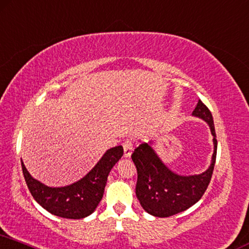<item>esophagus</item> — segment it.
Listing matches in <instances>:
<instances>
[{
	"mask_svg": "<svg viewBox=\"0 0 249 249\" xmlns=\"http://www.w3.org/2000/svg\"><path fill=\"white\" fill-rule=\"evenodd\" d=\"M132 150H134V144H132L131 140H127L124 141V157L129 158L131 156Z\"/></svg>",
	"mask_w": 249,
	"mask_h": 249,
	"instance_id": "esophagus-1",
	"label": "esophagus"
}]
</instances>
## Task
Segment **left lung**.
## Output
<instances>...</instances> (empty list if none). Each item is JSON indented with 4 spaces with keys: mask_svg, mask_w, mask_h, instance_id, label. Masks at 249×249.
I'll return each instance as SVG.
<instances>
[{
    "mask_svg": "<svg viewBox=\"0 0 249 249\" xmlns=\"http://www.w3.org/2000/svg\"><path fill=\"white\" fill-rule=\"evenodd\" d=\"M192 115L207 122L214 137L212 163L206 172L191 176L175 174L160 160L151 144L147 143L141 144L131 154L137 169L136 196L144 211L157 217H169L186 211L201 199L212 179L217 151L213 115L201 101L198 102Z\"/></svg>",
    "mask_w": 249,
    "mask_h": 249,
    "instance_id": "8db88e82",
    "label": "left lung"
}]
</instances>
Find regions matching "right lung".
Segmentation results:
<instances>
[{
    "instance_id": "obj_1",
    "label": "right lung",
    "mask_w": 249,
    "mask_h": 249,
    "mask_svg": "<svg viewBox=\"0 0 249 249\" xmlns=\"http://www.w3.org/2000/svg\"><path fill=\"white\" fill-rule=\"evenodd\" d=\"M122 156L121 145L109 148L83 178L63 188H50L33 178L22 160L21 168L31 195L42 207L59 217L80 219L95 212L104 195L108 174Z\"/></svg>"
}]
</instances>
